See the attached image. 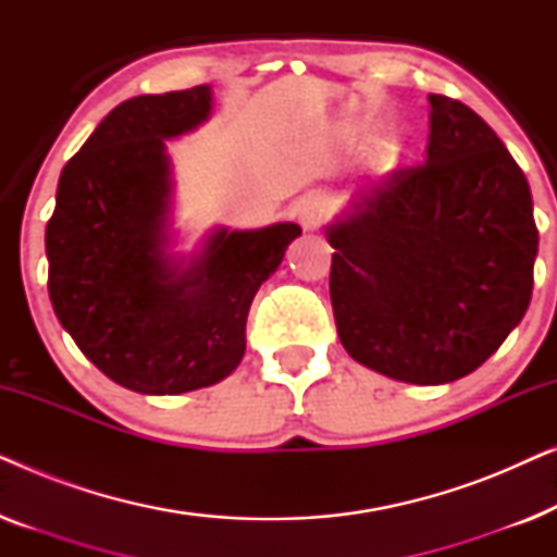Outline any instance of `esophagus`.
Segmentation results:
<instances>
[{"instance_id": "obj_1", "label": "esophagus", "mask_w": 557, "mask_h": 557, "mask_svg": "<svg viewBox=\"0 0 557 557\" xmlns=\"http://www.w3.org/2000/svg\"><path fill=\"white\" fill-rule=\"evenodd\" d=\"M296 215H299V223L304 231H317V227L322 225L326 218L324 197H319V195L304 197V200L296 205Z\"/></svg>"}]
</instances>
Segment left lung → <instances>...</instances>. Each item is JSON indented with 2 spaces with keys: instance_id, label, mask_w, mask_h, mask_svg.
Listing matches in <instances>:
<instances>
[{
  "instance_id": "1",
  "label": "left lung",
  "mask_w": 557,
  "mask_h": 557,
  "mask_svg": "<svg viewBox=\"0 0 557 557\" xmlns=\"http://www.w3.org/2000/svg\"><path fill=\"white\" fill-rule=\"evenodd\" d=\"M425 162L360 189L326 227L345 349L416 385L474 372L520 324L537 225L524 172L469 106L429 96Z\"/></svg>"
}]
</instances>
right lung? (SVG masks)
Here are the masks:
<instances>
[{
    "label": "right lung",
    "mask_w": 557,
    "mask_h": 557,
    "mask_svg": "<svg viewBox=\"0 0 557 557\" xmlns=\"http://www.w3.org/2000/svg\"><path fill=\"white\" fill-rule=\"evenodd\" d=\"M210 111V86L119 103L63 166L45 231L63 330L103 375L144 395L197 391L238 368L250 301L301 235L296 223L220 227L189 265L166 253L164 139Z\"/></svg>",
    "instance_id": "1"
}]
</instances>
